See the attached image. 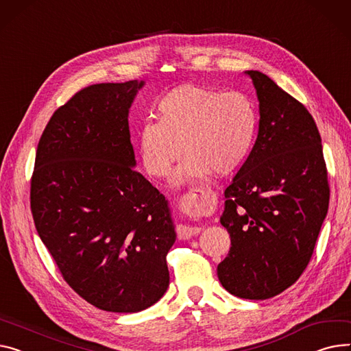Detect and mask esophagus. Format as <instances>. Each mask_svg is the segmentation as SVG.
I'll use <instances>...</instances> for the list:
<instances>
[{
  "instance_id": "esophagus-1",
  "label": "esophagus",
  "mask_w": 351,
  "mask_h": 351,
  "mask_svg": "<svg viewBox=\"0 0 351 351\" xmlns=\"http://www.w3.org/2000/svg\"><path fill=\"white\" fill-rule=\"evenodd\" d=\"M189 195H186L184 200L188 202ZM176 232H178V239L179 240H189L193 236H197L200 232V227H192V226H184V224H179L176 227Z\"/></svg>"
}]
</instances>
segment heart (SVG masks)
<instances>
[{
  "label": "heart",
  "mask_w": 351,
  "mask_h": 351,
  "mask_svg": "<svg viewBox=\"0 0 351 351\" xmlns=\"http://www.w3.org/2000/svg\"><path fill=\"white\" fill-rule=\"evenodd\" d=\"M255 131L256 111L243 93L186 84L158 103L156 123L139 128L136 149L144 171L154 178L167 176L183 151L188 154L172 179L182 186L213 171L234 172L248 156Z\"/></svg>",
  "instance_id": "heart-1"
}]
</instances>
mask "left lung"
Instances as JSON below:
<instances>
[{
    "label": "left lung",
    "mask_w": 351,
    "mask_h": 351,
    "mask_svg": "<svg viewBox=\"0 0 351 351\" xmlns=\"http://www.w3.org/2000/svg\"><path fill=\"white\" fill-rule=\"evenodd\" d=\"M260 101L258 136L226 189L220 223L231 247L217 265L231 295L263 300L293 285L308 267L330 189L311 112L258 70H247Z\"/></svg>",
    "instance_id": "1"
}]
</instances>
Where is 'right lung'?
<instances>
[{"label":"right lung","instance_id":"add662e5","mask_svg":"<svg viewBox=\"0 0 351 351\" xmlns=\"http://www.w3.org/2000/svg\"><path fill=\"white\" fill-rule=\"evenodd\" d=\"M144 83L77 91L46 125L31 179L35 227L63 279L117 313L144 311L167 292L176 240L168 200L134 169L128 112Z\"/></svg>","mask_w":351,"mask_h":351}]
</instances>
